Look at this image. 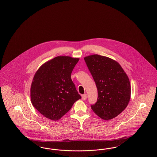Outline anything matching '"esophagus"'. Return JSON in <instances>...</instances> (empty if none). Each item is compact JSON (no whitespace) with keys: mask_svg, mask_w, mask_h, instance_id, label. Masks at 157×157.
<instances>
[{"mask_svg":"<svg viewBox=\"0 0 157 157\" xmlns=\"http://www.w3.org/2000/svg\"><path fill=\"white\" fill-rule=\"evenodd\" d=\"M87 97H88V96H87V94H84L83 95H82V99L83 100L86 99Z\"/></svg>","mask_w":157,"mask_h":157,"instance_id":"1","label":"esophagus"}]
</instances>
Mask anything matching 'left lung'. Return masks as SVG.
<instances>
[{
    "label": "left lung",
    "instance_id": "1",
    "mask_svg": "<svg viewBox=\"0 0 157 157\" xmlns=\"http://www.w3.org/2000/svg\"><path fill=\"white\" fill-rule=\"evenodd\" d=\"M84 59L97 87V102L91 108L101 118L112 120L129 104L131 92L129 78L120 63L111 58L95 54Z\"/></svg>",
    "mask_w": 157,
    "mask_h": 157
}]
</instances>
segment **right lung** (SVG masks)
<instances>
[{
	"label": "right lung",
	"mask_w": 157,
	"mask_h": 157,
	"mask_svg": "<svg viewBox=\"0 0 157 157\" xmlns=\"http://www.w3.org/2000/svg\"><path fill=\"white\" fill-rule=\"evenodd\" d=\"M79 58L59 56L37 69L30 87L31 102L45 117L60 119L81 97L71 79V73Z\"/></svg>",
	"instance_id": "obj_1"
}]
</instances>
